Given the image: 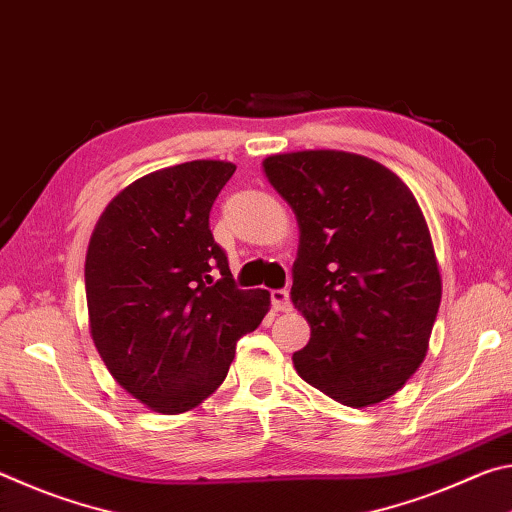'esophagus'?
<instances>
[{"label": "esophagus", "instance_id": "obj_1", "mask_svg": "<svg viewBox=\"0 0 512 512\" xmlns=\"http://www.w3.org/2000/svg\"><path fill=\"white\" fill-rule=\"evenodd\" d=\"M271 302L275 311H284V314H289L291 311V298H289V291L287 289H277L271 293Z\"/></svg>", "mask_w": 512, "mask_h": 512}]
</instances>
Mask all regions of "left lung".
<instances>
[{
    "mask_svg": "<svg viewBox=\"0 0 512 512\" xmlns=\"http://www.w3.org/2000/svg\"><path fill=\"white\" fill-rule=\"evenodd\" d=\"M262 167L300 228L291 302L311 339L293 368L345 406L386 400L427 357L443 296L418 201L357 153H277Z\"/></svg>",
    "mask_w": 512,
    "mask_h": 512,
    "instance_id": "obj_1",
    "label": "left lung"
}]
</instances>
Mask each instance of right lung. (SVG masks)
Masks as SVG:
<instances>
[{
  "instance_id": "add662e5",
  "label": "right lung",
  "mask_w": 512,
  "mask_h": 512,
  "mask_svg": "<svg viewBox=\"0 0 512 512\" xmlns=\"http://www.w3.org/2000/svg\"><path fill=\"white\" fill-rule=\"evenodd\" d=\"M223 160L153 171L112 198L85 255L90 334L117 384L155 413H185L223 384L271 293L237 289L210 230L235 173Z\"/></svg>"
}]
</instances>
